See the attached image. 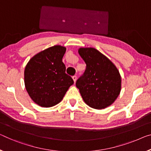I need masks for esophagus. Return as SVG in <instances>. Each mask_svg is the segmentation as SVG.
Here are the masks:
<instances>
[{"mask_svg": "<svg viewBox=\"0 0 151 151\" xmlns=\"http://www.w3.org/2000/svg\"><path fill=\"white\" fill-rule=\"evenodd\" d=\"M72 78H73V80L74 81V82H76V80H77V76H72Z\"/></svg>", "mask_w": 151, "mask_h": 151, "instance_id": "1", "label": "esophagus"}]
</instances>
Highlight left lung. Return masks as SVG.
Instances as JSON below:
<instances>
[{
	"label": "left lung",
	"instance_id": "obj_1",
	"mask_svg": "<svg viewBox=\"0 0 151 151\" xmlns=\"http://www.w3.org/2000/svg\"><path fill=\"white\" fill-rule=\"evenodd\" d=\"M78 52L86 64L76 83L83 101L96 109L112 105L121 91L122 78L117 68L94 48H80Z\"/></svg>",
	"mask_w": 151,
	"mask_h": 151
}]
</instances>
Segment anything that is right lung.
Segmentation results:
<instances>
[{
	"instance_id": "obj_1",
	"label": "right lung",
	"mask_w": 151,
	"mask_h": 151,
	"mask_svg": "<svg viewBox=\"0 0 151 151\" xmlns=\"http://www.w3.org/2000/svg\"><path fill=\"white\" fill-rule=\"evenodd\" d=\"M66 48H46L32 58L25 66L24 83L30 98L42 107H51L62 101L73 79L65 73L62 61Z\"/></svg>"
}]
</instances>
